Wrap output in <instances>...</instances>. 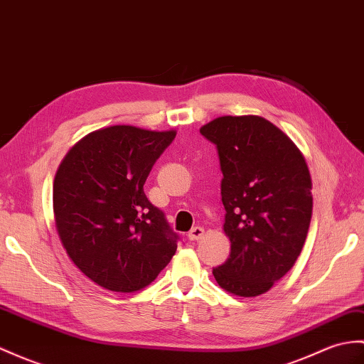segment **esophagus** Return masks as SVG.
Returning <instances> with one entry per match:
<instances>
[{"label": "esophagus", "mask_w": 364, "mask_h": 364, "mask_svg": "<svg viewBox=\"0 0 364 364\" xmlns=\"http://www.w3.org/2000/svg\"><path fill=\"white\" fill-rule=\"evenodd\" d=\"M203 234H205V230H203L201 226H196L189 231L188 237H189V240H198V239L203 237Z\"/></svg>", "instance_id": "1"}]
</instances>
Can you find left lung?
<instances>
[{"instance_id":"left-lung-1","label":"left lung","mask_w":364,"mask_h":364,"mask_svg":"<svg viewBox=\"0 0 364 364\" xmlns=\"http://www.w3.org/2000/svg\"><path fill=\"white\" fill-rule=\"evenodd\" d=\"M200 133L220 159L231 255L213 269L228 293L252 298L290 272L306 242L311 178L299 149L260 116H222Z\"/></svg>"}]
</instances>
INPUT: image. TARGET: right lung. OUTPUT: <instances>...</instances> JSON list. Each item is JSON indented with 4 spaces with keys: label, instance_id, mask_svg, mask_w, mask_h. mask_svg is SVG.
Segmentation results:
<instances>
[{
    "label": "right lung",
    "instance_id": "right-lung-1",
    "mask_svg": "<svg viewBox=\"0 0 364 364\" xmlns=\"http://www.w3.org/2000/svg\"><path fill=\"white\" fill-rule=\"evenodd\" d=\"M175 130L113 125L87 134L58 166L54 218L68 256L92 282L132 293L147 287L176 251V235L144 183Z\"/></svg>",
    "mask_w": 364,
    "mask_h": 364
}]
</instances>
